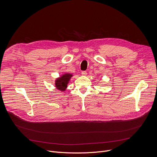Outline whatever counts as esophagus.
Segmentation results:
<instances>
[{
	"label": "esophagus",
	"mask_w": 157,
	"mask_h": 157,
	"mask_svg": "<svg viewBox=\"0 0 157 157\" xmlns=\"http://www.w3.org/2000/svg\"><path fill=\"white\" fill-rule=\"evenodd\" d=\"M81 75L82 76H86V75H87V72L86 71H81Z\"/></svg>",
	"instance_id": "1"
}]
</instances>
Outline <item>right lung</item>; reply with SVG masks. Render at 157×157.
I'll return each mask as SVG.
<instances>
[{"label": "right lung", "mask_w": 157, "mask_h": 157, "mask_svg": "<svg viewBox=\"0 0 157 157\" xmlns=\"http://www.w3.org/2000/svg\"><path fill=\"white\" fill-rule=\"evenodd\" d=\"M72 75L70 74H65L63 75L59 78L57 79L55 82V86L60 91H64L67 87L69 80L71 79Z\"/></svg>", "instance_id": "add662e5"}]
</instances>
